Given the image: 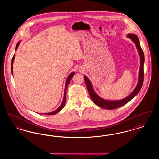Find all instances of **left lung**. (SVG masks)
Instances as JSON below:
<instances>
[{
	"label": "left lung",
	"instance_id": "left-lung-1",
	"mask_svg": "<svg viewBox=\"0 0 159 159\" xmlns=\"http://www.w3.org/2000/svg\"><path fill=\"white\" fill-rule=\"evenodd\" d=\"M127 37L130 38L132 41L135 44L136 49L138 50V52L139 54V56L140 57V67H139V75H138V83L134 90L131 93H130L128 97H126L125 98L122 99L120 100H107L105 99H103L100 97L96 93V92L94 91L92 84L91 83V80L86 77L84 76V79L85 80V83L86 84L88 90L89 92V93L91 96V99L92 101L101 108H105L107 110H114L115 108L120 107L121 106L125 105L129 102L130 100L134 98L136 95L138 93V92L140 91V89L142 88L143 84L144 82V53L143 49L141 48L140 43L139 41V39L137 37V36L135 34L129 33L127 34Z\"/></svg>",
	"mask_w": 159,
	"mask_h": 159
}]
</instances>
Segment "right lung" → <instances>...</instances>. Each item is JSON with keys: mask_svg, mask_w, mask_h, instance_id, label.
Wrapping results in <instances>:
<instances>
[{"mask_svg": "<svg viewBox=\"0 0 159 159\" xmlns=\"http://www.w3.org/2000/svg\"><path fill=\"white\" fill-rule=\"evenodd\" d=\"M20 42H21V41H19V42L17 43V44H16V47H15V51H16V49H17V48H18V46L20 45ZM14 59H15V55H14V57H13V58H12V62H11V72H12V75H13V63H14ZM75 74V72H72V73H71L68 75V77L67 78V80H66V85H65V89H64V98H63L62 102V103H61V106H60V107H59L57 110H55V111H53L50 112V113H45V115H53V114H55L58 113V112H60L61 110L64 108V107L65 106V103H66V91H67V88L68 85L69 84V83L70 82V81H71V79L73 78V77ZM41 114H43V113Z\"/></svg>", "mask_w": 159, "mask_h": 159, "instance_id": "1", "label": "right lung"}]
</instances>
